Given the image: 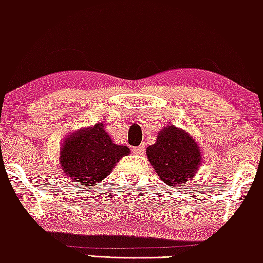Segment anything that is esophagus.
Instances as JSON below:
<instances>
[{"instance_id":"obj_1","label":"esophagus","mask_w":263,"mask_h":263,"mask_svg":"<svg viewBox=\"0 0 263 263\" xmlns=\"http://www.w3.org/2000/svg\"><path fill=\"white\" fill-rule=\"evenodd\" d=\"M145 149H146V146L144 145V144H141V145H139V146L133 147V153H134V154H137V155H144V153H145Z\"/></svg>"}]
</instances>
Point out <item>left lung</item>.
Masks as SVG:
<instances>
[{"mask_svg": "<svg viewBox=\"0 0 263 263\" xmlns=\"http://www.w3.org/2000/svg\"><path fill=\"white\" fill-rule=\"evenodd\" d=\"M146 156L167 186H184L201 164V152L196 140L171 124L159 132L156 143L146 149Z\"/></svg>", "mask_w": 263, "mask_h": 263, "instance_id": "left-lung-1", "label": "left lung"}]
</instances>
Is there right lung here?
<instances>
[{
    "instance_id": "add662e5",
    "label": "right lung",
    "mask_w": 263,
    "mask_h": 263,
    "mask_svg": "<svg viewBox=\"0 0 263 263\" xmlns=\"http://www.w3.org/2000/svg\"><path fill=\"white\" fill-rule=\"evenodd\" d=\"M129 153L128 146L113 143L103 123H98L64 139L60 153L61 169L73 184L94 186Z\"/></svg>"
}]
</instances>
